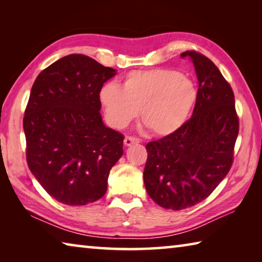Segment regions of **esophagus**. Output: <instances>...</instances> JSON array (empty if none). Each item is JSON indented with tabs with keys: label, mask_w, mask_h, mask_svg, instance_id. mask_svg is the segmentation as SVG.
I'll return each mask as SVG.
<instances>
[{
	"label": "esophagus",
	"mask_w": 262,
	"mask_h": 262,
	"mask_svg": "<svg viewBox=\"0 0 262 262\" xmlns=\"http://www.w3.org/2000/svg\"><path fill=\"white\" fill-rule=\"evenodd\" d=\"M123 143H125V145H127V147H129V145L134 143H140V139H137L135 136L128 135L125 137V140H123Z\"/></svg>",
	"instance_id": "34e87169"
}]
</instances>
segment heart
<instances>
[{
	"label": "heart",
	"instance_id": "1",
	"mask_svg": "<svg viewBox=\"0 0 262 262\" xmlns=\"http://www.w3.org/2000/svg\"><path fill=\"white\" fill-rule=\"evenodd\" d=\"M99 98L108 122L123 128L136 117L154 134L166 136L183 127L198 100V89L188 77L172 69L137 70L120 88L113 82L100 89Z\"/></svg>",
	"mask_w": 262,
	"mask_h": 262
}]
</instances>
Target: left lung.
Instances as JSON below:
<instances>
[{
	"label": "left lung",
	"mask_w": 262,
	"mask_h": 262,
	"mask_svg": "<svg viewBox=\"0 0 262 262\" xmlns=\"http://www.w3.org/2000/svg\"><path fill=\"white\" fill-rule=\"evenodd\" d=\"M199 81L198 100L189 120L173 134L145 145L143 180L152 200L181 210L207 199L228 174L239 132L234 95L214 62L186 51Z\"/></svg>",
	"instance_id": "left-lung-1"
}]
</instances>
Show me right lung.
Segmentation results:
<instances>
[{"instance_id": "right-lung-1", "label": "right lung", "mask_w": 262, "mask_h": 262, "mask_svg": "<svg viewBox=\"0 0 262 262\" xmlns=\"http://www.w3.org/2000/svg\"><path fill=\"white\" fill-rule=\"evenodd\" d=\"M117 74L90 56L61 57L38 75L23 127L26 162L43 189L61 203L84 206L107 190L123 154L121 133L100 115V89Z\"/></svg>"}]
</instances>
